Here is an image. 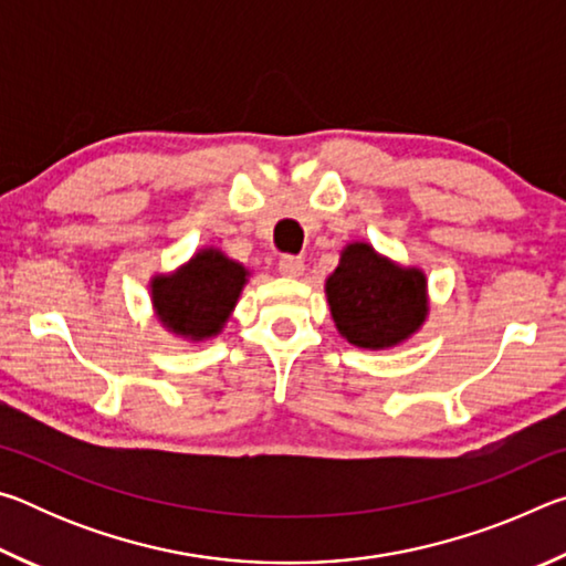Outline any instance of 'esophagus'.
<instances>
[{
    "mask_svg": "<svg viewBox=\"0 0 566 566\" xmlns=\"http://www.w3.org/2000/svg\"><path fill=\"white\" fill-rule=\"evenodd\" d=\"M280 272L284 276H300L304 272V260L294 254H282L280 256Z\"/></svg>",
    "mask_w": 566,
    "mask_h": 566,
    "instance_id": "34e87169",
    "label": "esophagus"
}]
</instances>
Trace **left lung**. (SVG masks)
Instances as JSON below:
<instances>
[{
	"mask_svg": "<svg viewBox=\"0 0 566 566\" xmlns=\"http://www.w3.org/2000/svg\"><path fill=\"white\" fill-rule=\"evenodd\" d=\"M327 302L342 337L364 349L409 339L429 312L424 274L385 260L364 242L342 252L327 280Z\"/></svg>",
	"mask_w": 566,
	"mask_h": 566,
	"instance_id": "left-lung-1",
	"label": "left lung"
}]
</instances>
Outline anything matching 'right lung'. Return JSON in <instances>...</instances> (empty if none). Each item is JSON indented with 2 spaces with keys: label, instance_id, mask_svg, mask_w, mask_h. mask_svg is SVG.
Returning <instances> with one entry per match:
<instances>
[{
  "label": "right lung",
  "instance_id": "1",
  "mask_svg": "<svg viewBox=\"0 0 566 566\" xmlns=\"http://www.w3.org/2000/svg\"><path fill=\"white\" fill-rule=\"evenodd\" d=\"M247 270L217 249H202L177 274L151 282V302L167 329L189 339H207L222 332L232 314Z\"/></svg>",
  "mask_w": 566,
  "mask_h": 566
}]
</instances>
